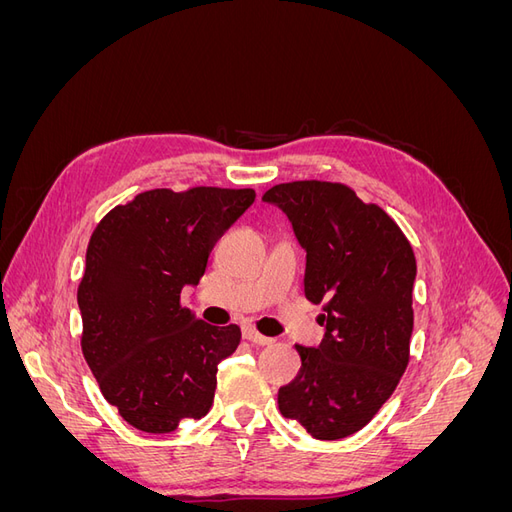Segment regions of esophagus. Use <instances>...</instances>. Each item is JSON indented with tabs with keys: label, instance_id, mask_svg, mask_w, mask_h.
<instances>
[{
	"label": "esophagus",
	"instance_id": "esophagus-1",
	"mask_svg": "<svg viewBox=\"0 0 512 512\" xmlns=\"http://www.w3.org/2000/svg\"><path fill=\"white\" fill-rule=\"evenodd\" d=\"M243 337L247 339V342H252V344H256V346H269V344L273 342L271 337L258 333L254 327H245V329H243Z\"/></svg>",
	"mask_w": 512,
	"mask_h": 512
}]
</instances>
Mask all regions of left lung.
<instances>
[{
  "label": "left lung",
  "mask_w": 512,
  "mask_h": 512,
  "mask_svg": "<svg viewBox=\"0 0 512 512\" xmlns=\"http://www.w3.org/2000/svg\"><path fill=\"white\" fill-rule=\"evenodd\" d=\"M280 207L307 252L305 297L322 303L318 348L277 393L286 418L316 440L363 429L399 384L414 327L412 245L389 213L331 181H290L262 196Z\"/></svg>",
  "instance_id": "1"
}]
</instances>
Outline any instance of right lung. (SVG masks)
Wrapping results in <instances>:
<instances>
[{"instance_id":"add662e5","label":"right lung","mask_w":512,"mask_h":512,"mask_svg":"<svg viewBox=\"0 0 512 512\" xmlns=\"http://www.w3.org/2000/svg\"><path fill=\"white\" fill-rule=\"evenodd\" d=\"M250 188L149 190L108 211L87 245L79 284L81 348L108 404L147 433L203 418L237 324L213 327L181 305L224 232L254 203Z\"/></svg>"}]
</instances>
